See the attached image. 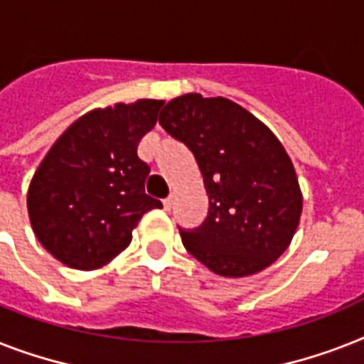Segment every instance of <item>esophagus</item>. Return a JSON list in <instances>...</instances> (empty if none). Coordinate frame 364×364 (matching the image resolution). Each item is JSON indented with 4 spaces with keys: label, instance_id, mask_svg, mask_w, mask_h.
I'll return each mask as SVG.
<instances>
[{
    "label": "esophagus",
    "instance_id": "obj_1",
    "mask_svg": "<svg viewBox=\"0 0 364 364\" xmlns=\"http://www.w3.org/2000/svg\"><path fill=\"white\" fill-rule=\"evenodd\" d=\"M162 203H164V209H166V211H170V209H172V205H173V198L172 196L164 198V200H162Z\"/></svg>",
    "mask_w": 364,
    "mask_h": 364
}]
</instances>
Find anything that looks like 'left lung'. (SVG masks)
Returning <instances> with one entry per match:
<instances>
[{
	"instance_id": "8db88e82",
	"label": "left lung",
	"mask_w": 364,
	"mask_h": 364,
	"mask_svg": "<svg viewBox=\"0 0 364 364\" xmlns=\"http://www.w3.org/2000/svg\"><path fill=\"white\" fill-rule=\"evenodd\" d=\"M159 123L196 159L209 196L202 226L183 230L185 249L220 277H249L288 249L303 211L299 181L279 138L243 106L187 93Z\"/></svg>"
}]
</instances>
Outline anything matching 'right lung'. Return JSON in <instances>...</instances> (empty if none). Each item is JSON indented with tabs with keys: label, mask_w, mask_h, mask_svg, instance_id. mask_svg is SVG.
Masks as SVG:
<instances>
[{
	"label": "right lung",
	"mask_w": 364,
	"mask_h": 364,
	"mask_svg": "<svg viewBox=\"0 0 364 364\" xmlns=\"http://www.w3.org/2000/svg\"><path fill=\"white\" fill-rule=\"evenodd\" d=\"M164 100L87 112L59 136L28 191L31 228L44 249L73 269H99L129 247L144 213L149 166L136 149Z\"/></svg>",
	"instance_id": "1"
}]
</instances>
